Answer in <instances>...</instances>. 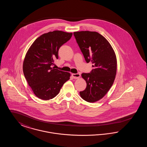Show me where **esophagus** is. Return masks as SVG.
<instances>
[{"label":"esophagus","instance_id":"34e87169","mask_svg":"<svg viewBox=\"0 0 147 147\" xmlns=\"http://www.w3.org/2000/svg\"><path fill=\"white\" fill-rule=\"evenodd\" d=\"M71 76L74 79H78L80 77V74L79 73H77V74H72Z\"/></svg>","mask_w":147,"mask_h":147}]
</instances>
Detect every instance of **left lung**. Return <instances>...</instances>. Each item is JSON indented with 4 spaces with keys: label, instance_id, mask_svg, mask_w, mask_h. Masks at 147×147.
<instances>
[{
    "label": "left lung",
    "instance_id": "left-lung-1",
    "mask_svg": "<svg viewBox=\"0 0 147 147\" xmlns=\"http://www.w3.org/2000/svg\"><path fill=\"white\" fill-rule=\"evenodd\" d=\"M87 63L91 62L90 73H82L86 88L79 94L85 101L95 102L103 98L114 82L117 59L111 45L97 32L83 31L73 33Z\"/></svg>",
    "mask_w": 147,
    "mask_h": 147
}]
</instances>
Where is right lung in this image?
I'll list each match as a JSON object with an SVG mask.
<instances>
[{"instance_id":"right-lung-1","label":"right lung","mask_w":147,"mask_h":147,"mask_svg":"<svg viewBox=\"0 0 147 147\" xmlns=\"http://www.w3.org/2000/svg\"><path fill=\"white\" fill-rule=\"evenodd\" d=\"M72 33L56 30L38 37L28 49L23 62V72L37 98L49 100L56 96L70 74L55 69L58 50L69 40Z\"/></svg>"}]
</instances>
